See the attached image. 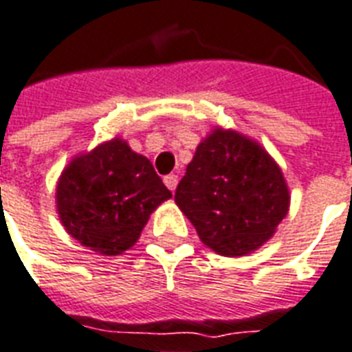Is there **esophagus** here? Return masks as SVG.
<instances>
[{
    "instance_id": "34e87169",
    "label": "esophagus",
    "mask_w": 352,
    "mask_h": 352,
    "mask_svg": "<svg viewBox=\"0 0 352 352\" xmlns=\"http://www.w3.org/2000/svg\"><path fill=\"white\" fill-rule=\"evenodd\" d=\"M163 182H165V186L170 189V191H174L176 189V186H178V176L176 174H168V176H165L163 178Z\"/></svg>"
}]
</instances>
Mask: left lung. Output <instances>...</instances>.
<instances>
[{
  "label": "left lung",
  "mask_w": 352,
  "mask_h": 352,
  "mask_svg": "<svg viewBox=\"0 0 352 352\" xmlns=\"http://www.w3.org/2000/svg\"><path fill=\"white\" fill-rule=\"evenodd\" d=\"M174 200L217 254H250L269 241L289 210L276 161L234 129H213L197 146Z\"/></svg>",
  "instance_id": "1"
}]
</instances>
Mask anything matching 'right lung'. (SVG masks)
Wrapping results in <instances>:
<instances>
[{
    "label": "right lung",
    "mask_w": 352,
    "mask_h": 352,
    "mask_svg": "<svg viewBox=\"0 0 352 352\" xmlns=\"http://www.w3.org/2000/svg\"><path fill=\"white\" fill-rule=\"evenodd\" d=\"M170 197L150 160L122 139L74 157L60 174L55 195L66 232L104 256L133 247L150 213Z\"/></svg>",
    "instance_id": "right-lung-1"
}]
</instances>
